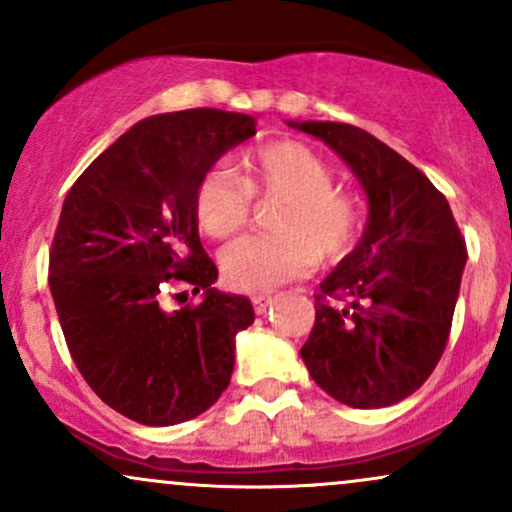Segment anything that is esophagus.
<instances>
[{
    "label": "esophagus",
    "instance_id": "34e87169",
    "mask_svg": "<svg viewBox=\"0 0 512 512\" xmlns=\"http://www.w3.org/2000/svg\"><path fill=\"white\" fill-rule=\"evenodd\" d=\"M269 305H272V298H269V296H255V298H252V308H255L257 315L267 313Z\"/></svg>",
    "mask_w": 512,
    "mask_h": 512
}]
</instances>
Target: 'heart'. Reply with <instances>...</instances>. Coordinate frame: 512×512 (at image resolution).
<instances>
[{
  "label": "heart",
  "mask_w": 512,
  "mask_h": 512,
  "mask_svg": "<svg viewBox=\"0 0 512 512\" xmlns=\"http://www.w3.org/2000/svg\"><path fill=\"white\" fill-rule=\"evenodd\" d=\"M252 195L286 197L274 214L276 236H252L223 252L231 289L267 296L310 274L317 257L337 260L354 245L361 209L354 195L334 187L332 168L308 146L272 142L248 156V173L214 166L195 190L199 226L211 238H231L248 226Z\"/></svg>",
  "instance_id": "obj_1"
}]
</instances>
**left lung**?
Instances as JSON below:
<instances>
[{"label":"left lung","instance_id":"1","mask_svg":"<svg viewBox=\"0 0 512 512\" xmlns=\"http://www.w3.org/2000/svg\"><path fill=\"white\" fill-rule=\"evenodd\" d=\"M337 151L368 199L363 236L322 279L301 358L356 409L402 402L438 366L467 262L448 199L395 149L344 122H289Z\"/></svg>","mask_w":512,"mask_h":512}]
</instances>
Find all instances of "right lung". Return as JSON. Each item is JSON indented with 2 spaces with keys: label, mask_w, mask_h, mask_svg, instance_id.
<instances>
[{
  "label": "right lung",
  "mask_w": 512,
  "mask_h": 512,
  "mask_svg": "<svg viewBox=\"0 0 512 512\" xmlns=\"http://www.w3.org/2000/svg\"><path fill=\"white\" fill-rule=\"evenodd\" d=\"M252 134L255 117L216 108L146 117L64 199L50 250L64 339L91 390L137 424L195 419L231 383L236 334L255 310L214 289L219 269L199 240L195 190ZM175 285L202 290L203 301L170 311Z\"/></svg>",
  "instance_id": "add662e5"
}]
</instances>
